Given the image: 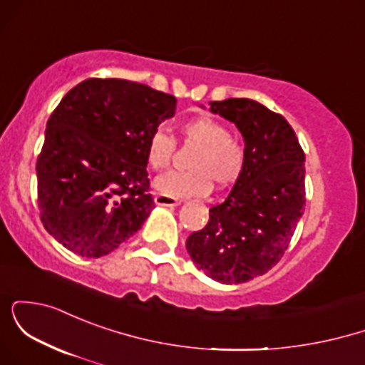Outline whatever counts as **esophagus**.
Masks as SVG:
<instances>
[{"label": "esophagus", "mask_w": 365, "mask_h": 365, "mask_svg": "<svg viewBox=\"0 0 365 365\" xmlns=\"http://www.w3.org/2000/svg\"><path fill=\"white\" fill-rule=\"evenodd\" d=\"M154 202H156L158 206L175 207V206H178L180 200H178V199H175V197H168V195H163V194H156V195H154Z\"/></svg>", "instance_id": "obj_1"}]
</instances>
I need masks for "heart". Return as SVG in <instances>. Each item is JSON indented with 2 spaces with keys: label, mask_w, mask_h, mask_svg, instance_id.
<instances>
[{
  "label": "heart",
  "mask_w": 365,
  "mask_h": 365,
  "mask_svg": "<svg viewBox=\"0 0 365 365\" xmlns=\"http://www.w3.org/2000/svg\"><path fill=\"white\" fill-rule=\"evenodd\" d=\"M183 144L197 145L188 161V171H173L156 180V190L168 197H200L211 185L226 187L240 177L244 168V145L230 135L223 121L200 115L183 121L180 127ZM177 140L165 130L158 128L148 140V163L153 170L170 168Z\"/></svg>",
  "instance_id": "heart-1"
}]
</instances>
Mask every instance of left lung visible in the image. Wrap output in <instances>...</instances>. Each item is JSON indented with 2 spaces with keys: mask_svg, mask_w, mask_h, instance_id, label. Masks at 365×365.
<instances>
[{
  "mask_svg": "<svg viewBox=\"0 0 365 365\" xmlns=\"http://www.w3.org/2000/svg\"><path fill=\"white\" fill-rule=\"evenodd\" d=\"M245 142L240 177L187 238L192 261L220 283H245L279 262L305 206V154L287 120L247 98L211 101Z\"/></svg>",
  "mask_w": 365,
  "mask_h": 365,
  "instance_id": "1",
  "label": "left lung"
}]
</instances>
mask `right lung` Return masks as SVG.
I'll return each mask as SVG.
<instances>
[{
  "label": "right lung",
  "instance_id": "1",
  "mask_svg": "<svg viewBox=\"0 0 365 365\" xmlns=\"http://www.w3.org/2000/svg\"><path fill=\"white\" fill-rule=\"evenodd\" d=\"M175 96L123 78H87L61 99L37 156V206L49 235L82 257L118 249L148 220V140Z\"/></svg>",
  "mask_w": 365,
  "mask_h": 365
}]
</instances>
